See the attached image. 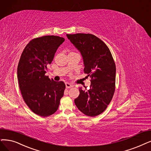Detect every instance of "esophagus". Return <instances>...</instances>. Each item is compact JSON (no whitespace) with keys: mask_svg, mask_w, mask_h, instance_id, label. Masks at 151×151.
<instances>
[{"mask_svg":"<svg viewBox=\"0 0 151 151\" xmlns=\"http://www.w3.org/2000/svg\"><path fill=\"white\" fill-rule=\"evenodd\" d=\"M65 87H66V88H69L72 87L73 86H72L70 83H69L68 82H66L65 83Z\"/></svg>","mask_w":151,"mask_h":151,"instance_id":"esophagus-1","label":"esophagus"}]
</instances>
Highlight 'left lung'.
<instances>
[{"label":"left lung","mask_w":151,"mask_h":151,"mask_svg":"<svg viewBox=\"0 0 151 151\" xmlns=\"http://www.w3.org/2000/svg\"><path fill=\"white\" fill-rule=\"evenodd\" d=\"M83 58L84 73L91 77L90 88H79L75 104L86 115L94 117L103 113L115 90L116 66L109 48L103 41L92 34H67Z\"/></svg>","instance_id":"left-lung-1"}]
</instances>
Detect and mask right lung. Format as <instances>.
Instances as JSON below:
<instances>
[{
	"label": "right lung",
	"mask_w": 151,
	"mask_h": 151,
	"mask_svg": "<svg viewBox=\"0 0 151 151\" xmlns=\"http://www.w3.org/2000/svg\"><path fill=\"white\" fill-rule=\"evenodd\" d=\"M65 39L44 36L30 41L23 50L17 68V78L23 99L33 113L46 117L55 113L65 88L45 76L59 46Z\"/></svg>",
	"instance_id": "add662e5"
}]
</instances>
